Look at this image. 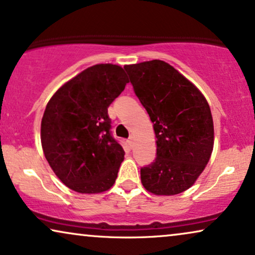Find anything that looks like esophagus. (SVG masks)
I'll use <instances>...</instances> for the list:
<instances>
[{
    "mask_svg": "<svg viewBox=\"0 0 255 255\" xmlns=\"http://www.w3.org/2000/svg\"><path fill=\"white\" fill-rule=\"evenodd\" d=\"M128 145H130V146L133 145V135H130V138L128 139Z\"/></svg>",
    "mask_w": 255,
    "mask_h": 255,
    "instance_id": "34e87169",
    "label": "esophagus"
}]
</instances>
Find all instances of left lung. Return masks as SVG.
Masks as SVG:
<instances>
[{"label":"left lung","instance_id":"left-lung-1","mask_svg":"<svg viewBox=\"0 0 255 255\" xmlns=\"http://www.w3.org/2000/svg\"><path fill=\"white\" fill-rule=\"evenodd\" d=\"M133 91L153 123L157 158L140 168L148 192L173 196L191 187L213 150L210 105L188 79L166 62L125 65Z\"/></svg>","mask_w":255,"mask_h":255}]
</instances>
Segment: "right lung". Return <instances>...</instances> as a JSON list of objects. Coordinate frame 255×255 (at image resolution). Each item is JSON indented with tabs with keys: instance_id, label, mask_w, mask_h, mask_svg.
Masks as SVG:
<instances>
[{
	"instance_id": "obj_1",
	"label": "right lung",
	"mask_w": 255,
	"mask_h": 255,
	"mask_svg": "<svg viewBox=\"0 0 255 255\" xmlns=\"http://www.w3.org/2000/svg\"><path fill=\"white\" fill-rule=\"evenodd\" d=\"M128 83L123 68L97 64L59 88L41 124L43 152L63 184L79 193L115 184L125 152L111 133L108 108Z\"/></svg>"
}]
</instances>
